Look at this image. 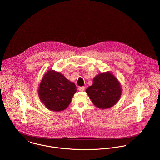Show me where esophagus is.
<instances>
[{
    "instance_id": "34e87169",
    "label": "esophagus",
    "mask_w": 160,
    "mask_h": 160,
    "mask_svg": "<svg viewBox=\"0 0 160 160\" xmlns=\"http://www.w3.org/2000/svg\"><path fill=\"white\" fill-rule=\"evenodd\" d=\"M85 87H78V90L80 92H83L85 90Z\"/></svg>"
}]
</instances>
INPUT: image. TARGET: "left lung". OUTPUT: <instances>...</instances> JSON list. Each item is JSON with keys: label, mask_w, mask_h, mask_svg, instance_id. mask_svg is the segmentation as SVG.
<instances>
[{"label": "left lung", "mask_w": 160, "mask_h": 160, "mask_svg": "<svg viewBox=\"0 0 160 160\" xmlns=\"http://www.w3.org/2000/svg\"><path fill=\"white\" fill-rule=\"evenodd\" d=\"M86 92L96 107L108 109L119 100L122 89L116 77L106 72L94 77L93 85L86 90Z\"/></svg>", "instance_id": "8db88e82"}]
</instances>
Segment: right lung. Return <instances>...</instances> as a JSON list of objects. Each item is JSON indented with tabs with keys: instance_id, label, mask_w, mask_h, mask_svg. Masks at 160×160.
<instances>
[{
	"instance_id": "1",
	"label": "right lung",
	"mask_w": 160,
	"mask_h": 160,
	"mask_svg": "<svg viewBox=\"0 0 160 160\" xmlns=\"http://www.w3.org/2000/svg\"><path fill=\"white\" fill-rule=\"evenodd\" d=\"M77 92L74 83L54 70L48 71L40 83L38 95L40 100L49 110L61 111L70 104Z\"/></svg>"
}]
</instances>
